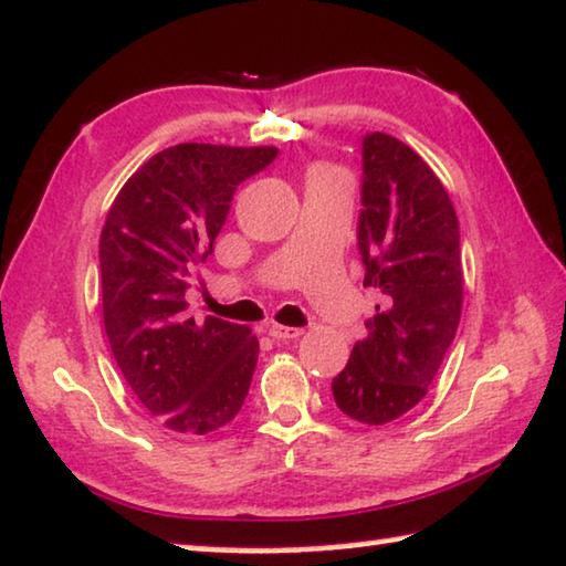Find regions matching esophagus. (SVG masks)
Masks as SVG:
<instances>
[{
	"mask_svg": "<svg viewBox=\"0 0 566 566\" xmlns=\"http://www.w3.org/2000/svg\"><path fill=\"white\" fill-rule=\"evenodd\" d=\"M266 333L274 337V340H297L302 335V327H286V325H266Z\"/></svg>",
	"mask_w": 566,
	"mask_h": 566,
	"instance_id": "34e87169",
	"label": "esophagus"
}]
</instances>
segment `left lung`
<instances>
[{
  "label": "left lung",
  "instance_id": "left-lung-1",
  "mask_svg": "<svg viewBox=\"0 0 566 566\" xmlns=\"http://www.w3.org/2000/svg\"><path fill=\"white\" fill-rule=\"evenodd\" d=\"M360 206L364 286L381 292V305L333 378V396L350 419L386 424L424 399L458 333L460 226L424 159L381 132L364 137Z\"/></svg>",
  "mask_w": 566,
  "mask_h": 566
}]
</instances>
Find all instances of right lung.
<instances>
[{"mask_svg":"<svg viewBox=\"0 0 566 566\" xmlns=\"http://www.w3.org/2000/svg\"><path fill=\"white\" fill-rule=\"evenodd\" d=\"M276 147L175 145L134 172L98 241L108 345L134 396L177 434H208L239 415L259 358L247 325L185 315L188 276L213 254L235 188Z\"/></svg>","mask_w":566,"mask_h":566,"instance_id":"right-lung-1","label":"right lung"}]
</instances>
